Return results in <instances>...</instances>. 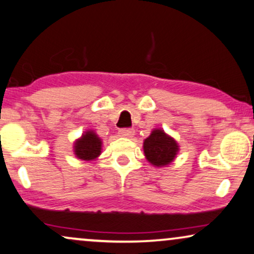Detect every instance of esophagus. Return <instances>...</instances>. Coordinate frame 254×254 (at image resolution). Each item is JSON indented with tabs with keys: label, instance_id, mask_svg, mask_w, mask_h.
<instances>
[{
	"label": "esophagus",
	"instance_id": "obj_1",
	"mask_svg": "<svg viewBox=\"0 0 254 254\" xmlns=\"http://www.w3.org/2000/svg\"><path fill=\"white\" fill-rule=\"evenodd\" d=\"M118 134H120L121 137H127V138H131L134 134V131L132 129H121L120 132H118Z\"/></svg>",
	"mask_w": 254,
	"mask_h": 254
}]
</instances>
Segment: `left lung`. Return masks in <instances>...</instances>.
<instances>
[{"label": "left lung", "mask_w": 254, "mask_h": 254, "mask_svg": "<svg viewBox=\"0 0 254 254\" xmlns=\"http://www.w3.org/2000/svg\"><path fill=\"white\" fill-rule=\"evenodd\" d=\"M144 153L152 165L165 166L170 164L178 152V144L163 130H153L144 140Z\"/></svg>", "instance_id": "obj_1"}]
</instances>
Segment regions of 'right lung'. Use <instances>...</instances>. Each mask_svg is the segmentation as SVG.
Here are the masks:
<instances>
[{"label": "right lung", "instance_id": "add662e5", "mask_svg": "<svg viewBox=\"0 0 254 254\" xmlns=\"http://www.w3.org/2000/svg\"><path fill=\"white\" fill-rule=\"evenodd\" d=\"M102 142L94 131H88L75 143V155L79 159L92 160L101 155Z\"/></svg>", "mask_w": 254, "mask_h": 254}]
</instances>
